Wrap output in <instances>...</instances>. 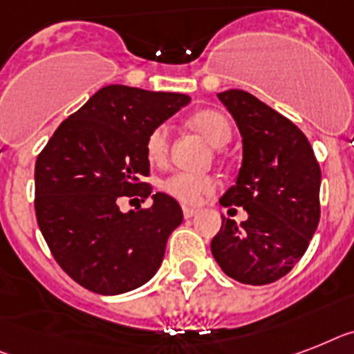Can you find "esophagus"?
<instances>
[{
	"instance_id": "1",
	"label": "esophagus",
	"mask_w": 354,
	"mask_h": 354,
	"mask_svg": "<svg viewBox=\"0 0 354 354\" xmlns=\"http://www.w3.org/2000/svg\"><path fill=\"white\" fill-rule=\"evenodd\" d=\"M198 209H195V208H188V206H183V213H184V217L186 218H189V217H194L195 213H197Z\"/></svg>"
}]
</instances>
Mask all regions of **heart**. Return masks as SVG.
<instances>
[{
  "mask_svg": "<svg viewBox=\"0 0 354 354\" xmlns=\"http://www.w3.org/2000/svg\"><path fill=\"white\" fill-rule=\"evenodd\" d=\"M192 124L201 136L213 146H224L232 139V127L223 113L215 110H201L192 118ZM146 159L153 166H162L168 160L170 151V128L168 124H159L146 137ZM217 188V180L208 175L177 171L162 183L165 194L177 198L183 204H198L204 195L212 194Z\"/></svg>",
  "mask_w": 354,
  "mask_h": 354,
  "instance_id": "obj_1",
  "label": "heart"
}]
</instances>
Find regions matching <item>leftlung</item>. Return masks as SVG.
Returning a JSON list of instances; mask_svg holds the SVG:
<instances>
[{"mask_svg":"<svg viewBox=\"0 0 354 354\" xmlns=\"http://www.w3.org/2000/svg\"><path fill=\"white\" fill-rule=\"evenodd\" d=\"M218 99L242 136V166L223 206H242L241 226L223 217L212 253L242 284L277 282L302 259L320 221V166L297 124L244 90Z\"/></svg>","mask_w":354,"mask_h":354,"instance_id":"1","label":"left lung"}]
</instances>
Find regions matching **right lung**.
<instances>
[{
	"mask_svg": "<svg viewBox=\"0 0 354 354\" xmlns=\"http://www.w3.org/2000/svg\"><path fill=\"white\" fill-rule=\"evenodd\" d=\"M184 93L108 84L61 122L36 160V218L55 262L99 295H121L159 270L168 236L183 223L174 197L122 214V198L151 186L146 137L186 106Z\"/></svg>",
	"mask_w": 354,
	"mask_h": 354,
	"instance_id": "right-lung-1",
	"label": "right lung"
}]
</instances>
